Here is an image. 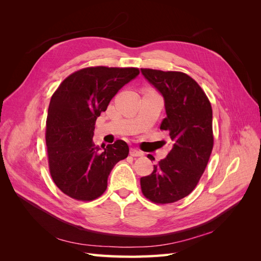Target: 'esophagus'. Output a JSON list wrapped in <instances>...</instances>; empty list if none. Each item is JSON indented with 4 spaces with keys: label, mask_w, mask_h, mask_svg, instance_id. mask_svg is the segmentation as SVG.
I'll list each match as a JSON object with an SVG mask.
<instances>
[{
    "label": "esophagus",
    "mask_w": 261,
    "mask_h": 261,
    "mask_svg": "<svg viewBox=\"0 0 261 261\" xmlns=\"http://www.w3.org/2000/svg\"><path fill=\"white\" fill-rule=\"evenodd\" d=\"M129 154H130L132 156H143V155H144L143 152L139 151V150H137V149H135V148H132V149H130Z\"/></svg>",
    "instance_id": "obj_1"
}]
</instances>
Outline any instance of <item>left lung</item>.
Masks as SVG:
<instances>
[{
	"mask_svg": "<svg viewBox=\"0 0 261 261\" xmlns=\"http://www.w3.org/2000/svg\"><path fill=\"white\" fill-rule=\"evenodd\" d=\"M141 73L162 93L167 117L160 129L168 130L172 140L167 158L140 178L141 192L154 203H173L194 191L206 170L213 148L212 109L207 94L187 74L151 68Z\"/></svg>",
	"mask_w": 261,
	"mask_h": 261,
	"instance_id": "8db88e82",
	"label": "left lung"
}]
</instances>
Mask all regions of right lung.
Wrapping results in <instances>:
<instances>
[{"instance_id": "right-lung-1", "label": "right lung", "mask_w": 261, "mask_h": 261, "mask_svg": "<svg viewBox=\"0 0 261 261\" xmlns=\"http://www.w3.org/2000/svg\"><path fill=\"white\" fill-rule=\"evenodd\" d=\"M138 74L137 67H86L67 76L52 94L45 126L49 170L55 185L70 198L97 199L114 165L127 158L124 140L101 150L92 137L97 117Z\"/></svg>"}]
</instances>
